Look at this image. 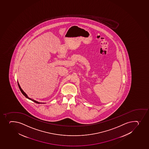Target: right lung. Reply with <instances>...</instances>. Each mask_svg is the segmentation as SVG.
<instances>
[{"mask_svg":"<svg viewBox=\"0 0 149 149\" xmlns=\"http://www.w3.org/2000/svg\"><path fill=\"white\" fill-rule=\"evenodd\" d=\"M17 84H18V86H19V88L20 89V91L22 92V93L23 94V95H24L26 98L28 99H29V100H31V101H32L34 102H35V103H38V104H45V103H40V102H38L37 101H36V100H34V99H31L30 98H29V97L27 95V94L24 92V91L22 89V88H21V87H20V85L19 84V83L18 81H17Z\"/></svg>","mask_w":149,"mask_h":149,"instance_id":"right-lung-1","label":"right lung"}]
</instances>
